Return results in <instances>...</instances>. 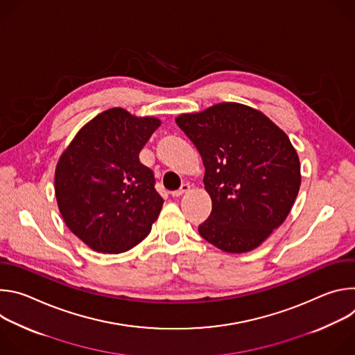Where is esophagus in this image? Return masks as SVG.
<instances>
[{"label":"esophagus","instance_id":"obj_1","mask_svg":"<svg viewBox=\"0 0 355 355\" xmlns=\"http://www.w3.org/2000/svg\"><path fill=\"white\" fill-rule=\"evenodd\" d=\"M189 189H191V185H189L188 182H185V184H182V185H181V188H180L178 191H174V192H173V196H174V198L182 196L184 193H188V192H189Z\"/></svg>","mask_w":355,"mask_h":355}]
</instances>
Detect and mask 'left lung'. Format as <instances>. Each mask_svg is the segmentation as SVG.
Returning <instances> with one entry per match:
<instances>
[{
	"mask_svg": "<svg viewBox=\"0 0 355 355\" xmlns=\"http://www.w3.org/2000/svg\"><path fill=\"white\" fill-rule=\"evenodd\" d=\"M204 162L209 218L198 232L226 252L257 248L289 215L300 163L286 133L263 112L222 103L175 118Z\"/></svg>",
	"mask_w": 355,
	"mask_h": 355,
	"instance_id": "1",
	"label": "left lung"
}]
</instances>
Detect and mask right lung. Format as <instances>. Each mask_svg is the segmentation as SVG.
<instances>
[{"mask_svg":"<svg viewBox=\"0 0 355 355\" xmlns=\"http://www.w3.org/2000/svg\"><path fill=\"white\" fill-rule=\"evenodd\" d=\"M160 125L155 116L111 108L85 123L62 153L55 171L59 211L94 251L125 252L157 220L164 199L139 153Z\"/></svg>","mask_w":355,"mask_h":355,"instance_id":"add662e5","label":"right lung"}]
</instances>
